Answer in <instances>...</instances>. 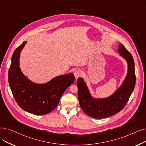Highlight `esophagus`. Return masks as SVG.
Masks as SVG:
<instances>
[{"label":"esophagus","mask_w":146,"mask_h":146,"mask_svg":"<svg viewBox=\"0 0 146 146\" xmlns=\"http://www.w3.org/2000/svg\"><path fill=\"white\" fill-rule=\"evenodd\" d=\"M74 75L75 78L78 79L79 77L80 76L82 75V72L80 70H75L74 72Z\"/></svg>","instance_id":"obj_1"}]
</instances>
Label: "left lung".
<instances>
[{"mask_svg": "<svg viewBox=\"0 0 146 146\" xmlns=\"http://www.w3.org/2000/svg\"><path fill=\"white\" fill-rule=\"evenodd\" d=\"M117 52L127 62L128 70L122 84L111 95L105 98L94 97L84 79L77 80L78 99L81 109L87 115L96 119L108 117L119 112L127 103L135 85L134 61L122 44Z\"/></svg>", "mask_w": 146, "mask_h": 146, "instance_id": "1", "label": "left lung"}]
</instances>
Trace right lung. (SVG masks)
Returning a JSON list of instances; mask_svg holds the SVG:
<instances>
[{"instance_id": "right-lung-1", "label": "right lung", "mask_w": 146, "mask_h": 146, "mask_svg": "<svg viewBox=\"0 0 146 146\" xmlns=\"http://www.w3.org/2000/svg\"><path fill=\"white\" fill-rule=\"evenodd\" d=\"M24 41L14 52L8 72V82L13 96L21 109L37 115H44L57 106L63 93L74 82L72 73L56 76L45 84L30 80L21 71L20 53Z\"/></svg>"}]
</instances>
